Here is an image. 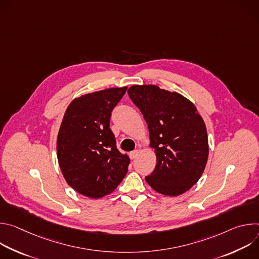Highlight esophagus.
I'll return each instance as SVG.
<instances>
[{
	"instance_id": "esophagus-1",
	"label": "esophagus",
	"mask_w": 259,
	"mask_h": 259,
	"mask_svg": "<svg viewBox=\"0 0 259 259\" xmlns=\"http://www.w3.org/2000/svg\"><path fill=\"white\" fill-rule=\"evenodd\" d=\"M137 156H138V151H137V150H135V151H133V152H131V153L129 154V157H130V159H131V160L136 159V158H137Z\"/></svg>"
}]
</instances>
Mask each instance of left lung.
I'll return each instance as SVG.
<instances>
[{
    "instance_id": "obj_1",
    "label": "left lung",
    "mask_w": 259,
    "mask_h": 259,
    "mask_svg": "<svg viewBox=\"0 0 259 259\" xmlns=\"http://www.w3.org/2000/svg\"><path fill=\"white\" fill-rule=\"evenodd\" d=\"M149 127L157 165L146 182L165 196L189 191L202 176L209 154L205 123L186 97L155 85L128 89Z\"/></svg>"
}]
</instances>
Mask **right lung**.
Here are the masks:
<instances>
[{
	"label": "right lung",
	"instance_id": "1",
	"mask_svg": "<svg viewBox=\"0 0 259 259\" xmlns=\"http://www.w3.org/2000/svg\"><path fill=\"white\" fill-rule=\"evenodd\" d=\"M127 87L109 88L73 99L64 114L57 158L69 186L79 194L98 199L114 192L128 171L130 160L117 149L109 128L113 109Z\"/></svg>",
	"mask_w": 259,
	"mask_h": 259
}]
</instances>
